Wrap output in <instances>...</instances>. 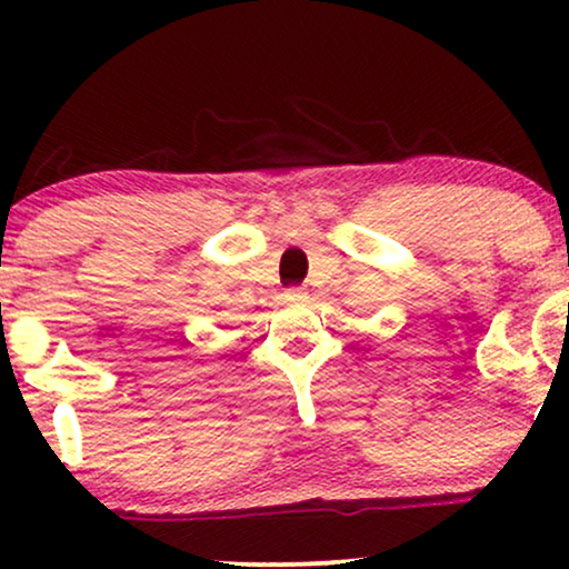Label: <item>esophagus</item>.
Instances as JSON below:
<instances>
[{"label":"esophagus","mask_w":569,"mask_h":569,"mask_svg":"<svg viewBox=\"0 0 569 569\" xmlns=\"http://www.w3.org/2000/svg\"><path fill=\"white\" fill-rule=\"evenodd\" d=\"M283 297L289 299V302H302V299H307V291L299 289V286H291V289L283 291Z\"/></svg>","instance_id":"1"}]
</instances>
